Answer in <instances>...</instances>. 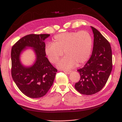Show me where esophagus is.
I'll return each mask as SVG.
<instances>
[{
	"label": "esophagus",
	"mask_w": 122,
	"mask_h": 122,
	"mask_svg": "<svg viewBox=\"0 0 122 122\" xmlns=\"http://www.w3.org/2000/svg\"><path fill=\"white\" fill-rule=\"evenodd\" d=\"M63 71L64 72V73H67V74H69L71 72V71H69V70H63Z\"/></svg>",
	"instance_id": "esophagus-1"
}]
</instances>
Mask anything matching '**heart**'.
<instances>
[{
    "label": "heart",
    "mask_w": 122,
    "mask_h": 122,
    "mask_svg": "<svg viewBox=\"0 0 122 122\" xmlns=\"http://www.w3.org/2000/svg\"><path fill=\"white\" fill-rule=\"evenodd\" d=\"M93 46L91 36L86 31L61 33L54 36L53 42L45 46V53L51 63L56 64L63 55L66 56L58 63L60 68L70 69L86 62L91 55Z\"/></svg>",
    "instance_id": "heart-1"
}]
</instances>
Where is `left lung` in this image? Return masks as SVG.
I'll list each match as a JSON object with an SVG mask.
<instances>
[{"label":"left lung","mask_w":122,"mask_h":122,"mask_svg":"<svg viewBox=\"0 0 122 122\" xmlns=\"http://www.w3.org/2000/svg\"><path fill=\"white\" fill-rule=\"evenodd\" d=\"M94 34L92 55L82 68L77 70L80 80L75 84L81 94L92 95L105 86L112 70V53L109 42L102 35L91 27Z\"/></svg>","instance_id":"1"}]
</instances>
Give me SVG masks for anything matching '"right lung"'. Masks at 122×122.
Masks as SVG:
<instances>
[{
    "instance_id": "1",
    "label": "right lung",
    "mask_w": 122,
    "mask_h": 122,
    "mask_svg": "<svg viewBox=\"0 0 122 122\" xmlns=\"http://www.w3.org/2000/svg\"><path fill=\"white\" fill-rule=\"evenodd\" d=\"M49 34H30L18 40L12 46L11 52V76L23 94L31 98L43 97L52 85L57 69L46 57L44 41ZM26 46L32 47L37 60L31 67L26 68L20 63V54Z\"/></svg>"
}]
</instances>
